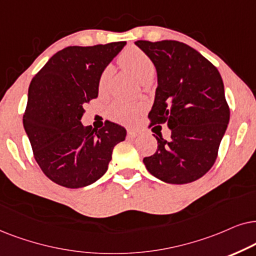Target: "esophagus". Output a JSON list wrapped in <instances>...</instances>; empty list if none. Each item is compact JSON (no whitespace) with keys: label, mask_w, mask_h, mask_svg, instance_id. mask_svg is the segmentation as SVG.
Instances as JSON below:
<instances>
[{"label":"esophagus","mask_w":256,"mask_h":256,"mask_svg":"<svg viewBox=\"0 0 256 256\" xmlns=\"http://www.w3.org/2000/svg\"><path fill=\"white\" fill-rule=\"evenodd\" d=\"M140 134H142L140 131H139V130H134V128H132V130H128V136L130 138L138 137V136H140Z\"/></svg>","instance_id":"obj_1"}]
</instances>
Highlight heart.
Listing matches in <instances>:
<instances>
[{"instance_id": "b5f03b06", "label": "heart", "mask_w": 256, "mask_h": 256, "mask_svg": "<svg viewBox=\"0 0 256 256\" xmlns=\"http://www.w3.org/2000/svg\"><path fill=\"white\" fill-rule=\"evenodd\" d=\"M118 60L122 66L131 70L142 82L150 80L154 74L156 68L151 57L145 51H142L140 48H126L120 54ZM111 74V66H106L100 74V80H98L100 91H103L106 88ZM145 108L146 104L140 100L130 102L125 100H116L108 105V114L112 120L122 122V124H130V122L136 120V118L145 110Z\"/></svg>"}]
</instances>
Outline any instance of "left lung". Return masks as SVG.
Masks as SVG:
<instances>
[{"label":"left lung","mask_w":256,"mask_h":256,"mask_svg":"<svg viewBox=\"0 0 256 256\" xmlns=\"http://www.w3.org/2000/svg\"><path fill=\"white\" fill-rule=\"evenodd\" d=\"M151 57L158 88L150 126L165 124L171 140L153 134L156 152L145 156L148 171L168 184L196 182L210 171L230 122L222 78L208 60L178 40H137ZM153 131V130H152Z\"/></svg>","instance_id":"left-lung-1"}]
</instances>
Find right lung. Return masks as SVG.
<instances>
[{
  "label": "right lung",
  "mask_w": 256,
  "mask_h": 256,
  "mask_svg": "<svg viewBox=\"0 0 256 256\" xmlns=\"http://www.w3.org/2000/svg\"><path fill=\"white\" fill-rule=\"evenodd\" d=\"M125 42L68 46L32 78L23 126L44 174L66 188H80L106 172L126 130L112 122L94 130L80 122L85 104L98 97L100 74Z\"/></svg>",
  "instance_id": "add662e5"
}]
</instances>
